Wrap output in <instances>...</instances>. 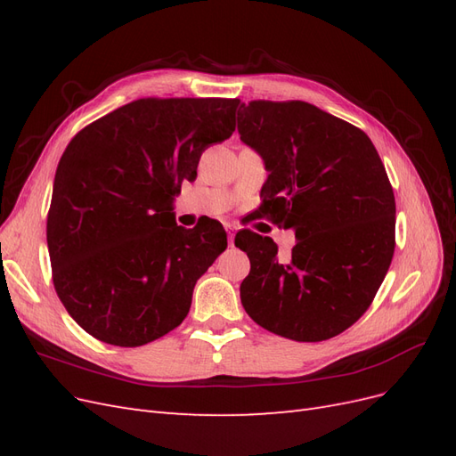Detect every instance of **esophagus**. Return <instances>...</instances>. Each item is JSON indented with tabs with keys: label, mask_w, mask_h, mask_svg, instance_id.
Instances as JSON below:
<instances>
[{
	"label": "esophagus",
	"mask_w": 456,
	"mask_h": 456,
	"mask_svg": "<svg viewBox=\"0 0 456 456\" xmlns=\"http://www.w3.org/2000/svg\"><path fill=\"white\" fill-rule=\"evenodd\" d=\"M226 230H228V245L233 247V232H232V226H226Z\"/></svg>",
	"instance_id": "obj_1"
}]
</instances>
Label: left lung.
Instances as JSON below:
<instances>
[{"instance_id": "8db88e82", "label": "left lung", "mask_w": 456, "mask_h": 456, "mask_svg": "<svg viewBox=\"0 0 456 456\" xmlns=\"http://www.w3.org/2000/svg\"><path fill=\"white\" fill-rule=\"evenodd\" d=\"M238 131L268 171L260 216L297 238L280 258L272 238L236 233L251 260L241 305L270 333L333 338L370 306L394 256L395 200L379 151L362 129L302 101L241 104Z\"/></svg>"}]
</instances>
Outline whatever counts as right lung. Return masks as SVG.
Here are the masks:
<instances>
[{
    "instance_id": "add662e5",
    "label": "right lung",
    "mask_w": 456,
    "mask_h": 456,
    "mask_svg": "<svg viewBox=\"0 0 456 456\" xmlns=\"http://www.w3.org/2000/svg\"><path fill=\"white\" fill-rule=\"evenodd\" d=\"M238 99H139L81 129L54 175L53 283L94 338L142 346L181 325L196 281L226 249L223 224L176 226L173 201L205 148L236 131Z\"/></svg>"
}]
</instances>
